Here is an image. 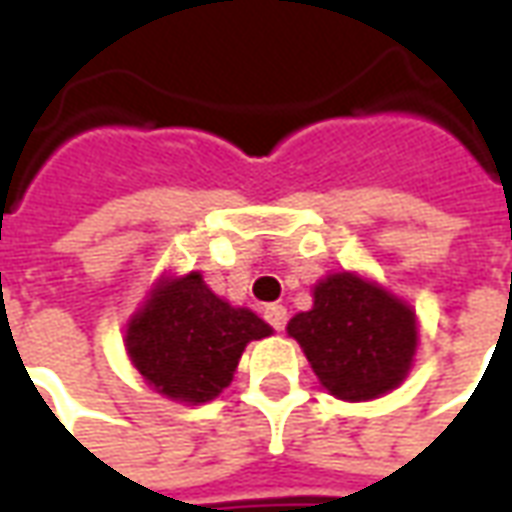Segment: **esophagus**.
Wrapping results in <instances>:
<instances>
[{
	"label": "esophagus",
	"mask_w": 512,
	"mask_h": 512,
	"mask_svg": "<svg viewBox=\"0 0 512 512\" xmlns=\"http://www.w3.org/2000/svg\"><path fill=\"white\" fill-rule=\"evenodd\" d=\"M263 315H266V321L277 329V332H282L285 329V323H288V310L282 307V304H268L266 310H263Z\"/></svg>",
	"instance_id": "esophagus-1"
}]
</instances>
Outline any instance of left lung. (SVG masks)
<instances>
[{
    "mask_svg": "<svg viewBox=\"0 0 512 512\" xmlns=\"http://www.w3.org/2000/svg\"><path fill=\"white\" fill-rule=\"evenodd\" d=\"M312 299V310L290 318L288 334L334 397L359 403L403 384L419 340L406 301L351 271L321 279Z\"/></svg>",
    "mask_w": 512,
    "mask_h": 512,
    "instance_id": "obj_1",
    "label": "left lung"
}]
</instances>
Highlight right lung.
I'll use <instances>...</instances> for the list:
<instances>
[{"label": "right lung", "instance_id": "add662e5", "mask_svg": "<svg viewBox=\"0 0 512 512\" xmlns=\"http://www.w3.org/2000/svg\"><path fill=\"white\" fill-rule=\"evenodd\" d=\"M268 334L266 321L219 299L191 271L158 279L128 321L126 351L158 395L197 406L230 386L246 343Z\"/></svg>", "mask_w": 512, "mask_h": 512}]
</instances>
